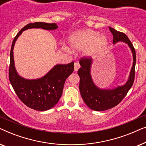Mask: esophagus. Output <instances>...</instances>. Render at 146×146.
Segmentation results:
<instances>
[{"label":"esophagus","instance_id":"obj_1","mask_svg":"<svg viewBox=\"0 0 146 146\" xmlns=\"http://www.w3.org/2000/svg\"><path fill=\"white\" fill-rule=\"evenodd\" d=\"M80 66L79 62H75L74 63V71L75 72H77L78 70L80 68Z\"/></svg>","mask_w":146,"mask_h":146}]
</instances>
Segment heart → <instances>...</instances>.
Returning <instances> with one entry per match:
<instances>
[{
  "label": "heart",
  "mask_w": 146,
  "mask_h": 146,
  "mask_svg": "<svg viewBox=\"0 0 146 146\" xmlns=\"http://www.w3.org/2000/svg\"><path fill=\"white\" fill-rule=\"evenodd\" d=\"M68 40L71 47L82 49L84 56L92 58L100 54L108 44V40L104 35L90 29L75 32L70 36Z\"/></svg>",
  "instance_id": "1"
}]
</instances>
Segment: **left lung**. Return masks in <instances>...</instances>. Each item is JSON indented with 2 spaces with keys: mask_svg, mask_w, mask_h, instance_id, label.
<instances>
[{
  "mask_svg": "<svg viewBox=\"0 0 146 146\" xmlns=\"http://www.w3.org/2000/svg\"><path fill=\"white\" fill-rule=\"evenodd\" d=\"M109 29L113 35V44L123 42L128 45L133 56V64L125 84L112 89L100 88L94 82L91 76V67L92 58H82L80 60L81 67L78 71L80 76L79 89L81 96L88 107L94 111H104L117 106L125 96L132 86L135 78V66L136 54L133 46L128 37L124 33L117 31L111 27Z\"/></svg>",
  "mask_w": 146,
  "mask_h": 146,
  "instance_id": "1",
  "label": "left lung"
}]
</instances>
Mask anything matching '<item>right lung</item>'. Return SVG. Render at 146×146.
I'll return each mask as SVG.
<instances>
[{
    "instance_id": "1",
    "label": "right lung",
    "mask_w": 146,
    "mask_h": 146,
    "mask_svg": "<svg viewBox=\"0 0 146 146\" xmlns=\"http://www.w3.org/2000/svg\"><path fill=\"white\" fill-rule=\"evenodd\" d=\"M31 29L53 31L58 29L56 23H29L17 34L12 44L10 53L9 80L19 99L28 107L38 111L52 108L58 102L62 94L64 85L74 71V62L68 64H56L46 74L38 79H25L17 72L14 60L15 44L23 31Z\"/></svg>"
}]
</instances>
